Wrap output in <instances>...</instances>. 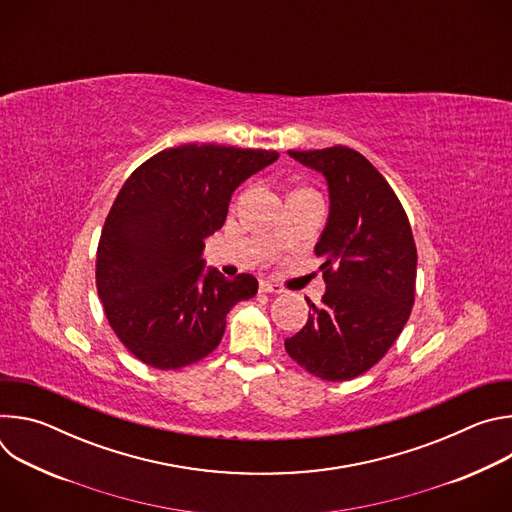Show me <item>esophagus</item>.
I'll return each mask as SVG.
<instances>
[{
    "label": "esophagus",
    "mask_w": 512,
    "mask_h": 512,
    "mask_svg": "<svg viewBox=\"0 0 512 512\" xmlns=\"http://www.w3.org/2000/svg\"><path fill=\"white\" fill-rule=\"evenodd\" d=\"M259 291H263V294H281L283 287L277 285V283H271L267 279H261L259 281Z\"/></svg>",
    "instance_id": "obj_1"
}]
</instances>
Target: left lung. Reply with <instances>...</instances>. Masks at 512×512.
Masks as SVG:
<instances>
[{
	"mask_svg": "<svg viewBox=\"0 0 512 512\" xmlns=\"http://www.w3.org/2000/svg\"><path fill=\"white\" fill-rule=\"evenodd\" d=\"M287 154L324 176L330 210L316 243L324 259L322 306L306 298L312 314L285 350L324 381H348L377 364L409 320L413 233L399 198L362 154L346 145Z\"/></svg>",
	"mask_w": 512,
	"mask_h": 512,
	"instance_id": "obj_1",
	"label": "left lung"
}]
</instances>
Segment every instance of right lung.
Here are the masks:
<instances>
[{
  "instance_id": "obj_1",
  "label": "right lung",
  "mask_w": 512,
  "mask_h": 512,
  "mask_svg": "<svg viewBox=\"0 0 512 512\" xmlns=\"http://www.w3.org/2000/svg\"><path fill=\"white\" fill-rule=\"evenodd\" d=\"M277 152L186 143L143 162L119 190L97 249V291L125 348L160 371L198 362L223 340L227 314L257 279H227L202 259L233 192Z\"/></svg>"
}]
</instances>
